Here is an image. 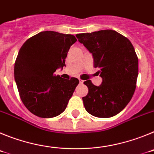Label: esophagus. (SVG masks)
Returning a JSON list of instances; mask_svg holds the SVG:
<instances>
[{"instance_id":"obj_1","label":"esophagus","mask_w":154,"mask_h":154,"mask_svg":"<svg viewBox=\"0 0 154 154\" xmlns=\"http://www.w3.org/2000/svg\"><path fill=\"white\" fill-rule=\"evenodd\" d=\"M83 80H81V79H79V83H81V84H82L83 83Z\"/></svg>"}]
</instances>
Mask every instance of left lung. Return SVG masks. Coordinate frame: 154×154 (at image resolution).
<instances>
[{"mask_svg": "<svg viewBox=\"0 0 154 154\" xmlns=\"http://www.w3.org/2000/svg\"><path fill=\"white\" fill-rule=\"evenodd\" d=\"M99 68L103 82L99 86L84 82L89 92L82 97L87 112L93 116L109 118L117 115L130 103L138 76V58L130 41L113 30H101L76 35Z\"/></svg>", "mask_w": 154, "mask_h": 154, "instance_id": "left-lung-1", "label": "left lung"}]
</instances>
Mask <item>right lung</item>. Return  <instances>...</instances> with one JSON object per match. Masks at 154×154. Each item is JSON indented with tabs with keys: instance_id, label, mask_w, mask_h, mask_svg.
Segmentation results:
<instances>
[{
	"instance_id": "add662e5",
	"label": "right lung",
	"mask_w": 154,
	"mask_h": 154,
	"mask_svg": "<svg viewBox=\"0 0 154 154\" xmlns=\"http://www.w3.org/2000/svg\"><path fill=\"white\" fill-rule=\"evenodd\" d=\"M72 35L46 31L24 42L14 64V79L21 101L31 113L52 118L65 111L79 79H65L54 72L65 66Z\"/></svg>"
}]
</instances>
